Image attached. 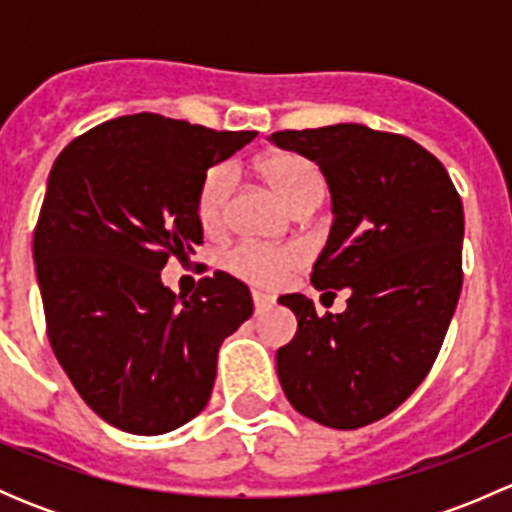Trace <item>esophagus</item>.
<instances>
[{
	"mask_svg": "<svg viewBox=\"0 0 512 512\" xmlns=\"http://www.w3.org/2000/svg\"><path fill=\"white\" fill-rule=\"evenodd\" d=\"M252 302H255V312H267V309L275 304V297H270V294H262V292H252Z\"/></svg>",
	"mask_w": 512,
	"mask_h": 512,
	"instance_id": "1",
	"label": "esophagus"
}]
</instances>
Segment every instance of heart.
Returning <instances> with one entry per match:
<instances>
[{"label": "heart", "mask_w": 512, "mask_h": 512, "mask_svg": "<svg viewBox=\"0 0 512 512\" xmlns=\"http://www.w3.org/2000/svg\"><path fill=\"white\" fill-rule=\"evenodd\" d=\"M257 173L277 193L292 213L319 205L324 198V175L317 165L299 153L277 151L257 160ZM232 193V175L225 165L210 168L198 188V220L205 230L215 232L225 225L227 203ZM302 262L297 247H267L240 242L223 255V267L230 275L257 287H272Z\"/></svg>", "instance_id": "b5f03b06"}]
</instances>
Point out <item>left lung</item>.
<instances>
[{
    "label": "left lung",
    "instance_id": "obj_1",
    "mask_svg": "<svg viewBox=\"0 0 512 512\" xmlns=\"http://www.w3.org/2000/svg\"><path fill=\"white\" fill-rule=\"evenodd\" d=\"M270 141L327 178L334 220L312 285L352 292L327 317L304 294L280 297L297 334L277 349V376L299 414L354 431L399 409L436 361L461 297L463 203L441 160L406 136L337 123Z\"/></svg>",
    "mask_w": 512,
    "mask_h": 512
}]
</instances>
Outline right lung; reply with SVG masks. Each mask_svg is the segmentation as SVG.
<instances>
[{
	"label": "right lung",
	"mask_w": 512,
	"mask_h": 512,
	"mask_svg": "<svg viewBox=\"0 0 512 512\" xmlns=\"http://www.w3.org/2000/svg\"><path fill=\"white\" fill-rule=\"evenodd\" d=\"M255 136L136 113L54 160L34 232L49 342L86 406L121 431L158 436L198 416L220 344L250 319L235 277L215 272L175 297L160 270L203 242L205 173Z\"/></svg>",
	"instance_id": "1"
}]
</instances>
